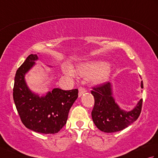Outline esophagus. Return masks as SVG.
Here are the masks:
<instances>
[{
    "instance_id": "1",
    "label": "esophagus",
    "mask_w": 158,
    "mask_h": 158,
    "mask_svg": "<svg viewBox=\"0 0 158 158\" xmlns=\"http://www.w3.org/2000/svg\"><path fill=\"white\" fill-rule=\"evenodd\" d=\"M85 92H87V90L84 88L80 87V88H79V94H78L79 97H81L83 94H85Z\"/></svg>"
}]
</instances>
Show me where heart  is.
I'll return each mask as SVG.
<instances>
[{
  "label": "heart",
  "instance_id": "1",
  "mask_svg": "<svg viewBox=\"0 0 158 158\" xmlns=\"http://www.w3.org/2000/svg\"><path fill=\"white\" fill-rule=\"evenodd\" d=\"M77 72L85 78H91L95 84H100L109 79L110 74L109 64L105 62H95L83 63L77 67ZM69 75H72L71 70H66Z\"/></svg>",
  "mask_w": 158,
  "mask_h": 158
}]
</instances>
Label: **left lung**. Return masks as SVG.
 Here are the masks:
<instances>
[{
  "label": "left lung",
  "mask_w": 158,
  "mask_h": 158,
  "mask_svg": "<svg viewBox=\"0 0 158 158\" xmlns=\"http://www.w3.org/2000/svg\"><path fill=\"white\" fill-rule=\"evenodd\" d=\"M140 87L143 88V81ZM92 94L94 97V106L92 111L93 122L104 132H115L122 130L139 118L141 112L143 99L130 110H126L118 105L113 96L112 84H105L94 88Z\"/></svg>",
  "instance_id": "obj_1"
}]
</instances>
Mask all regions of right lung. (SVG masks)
<instances>
[{"instance_id": "1", "label": "right lung", "mask_w": 158, "mask_h": 158, "mask_svg": "<svg viewBox=\"0 0 158 158\" xmlns=\"http://www.w3.org/2000/svg\"><path fill=\"white\" fill-rule=\"evenodd\" d=\"M38 60L37 55L31 54L17 70L13 100L20 119L27 128L38 133L55 134L66 124L69 110L78 97V89L53 88L41 96L32 92L25 76Z\"/></svg>"}]
</instances>
